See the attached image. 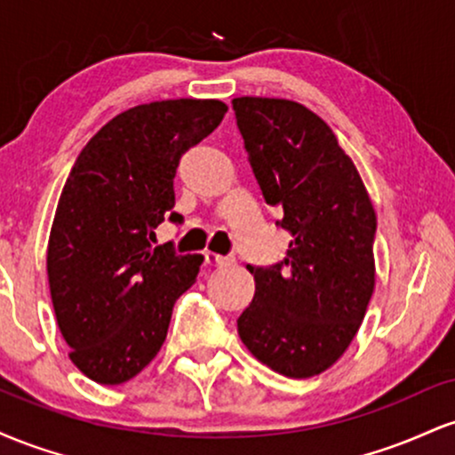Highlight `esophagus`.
I'll list each match as a JSON object with an SVG mask.
<instances>
[{
  "mask_svg": "<svg viewBox=\"0 0 455 455\" xmlns=\"http://www.w3.org/2000/svg\"><path fill=\"white\" fill-rule=\"evenodd\" d=\"M205 263L213 265V267H227V265L235 263V259L233 257H222V254H216V252H212V250H207Z\"/></svg>",
  "mask_w": 455,
  "mask_h": 455,
  "instance_id": "1",
  "label": "esophagus"
}]
</instances>
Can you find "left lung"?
Listing matches in <instances>:
<instances>
[{
    "label": "left lung",
    "instance_id": "1",
    "mask_svg": "<svg viewBox=\"0 0 455 455\" xmlns=\"http://www.w3.org/2000/svg\"><path fill=\"white\" fill-rule=\"evenodd\" d=\"M237 128L265 203L291 235L274 267H252L254 299L237 318L260 363L310 379L342 357L374 293L377 213L331 128L284 98L233 100Z\"/></svg>",
    "mask_w": 455,
    "mask_h": 455
}]
</instances>
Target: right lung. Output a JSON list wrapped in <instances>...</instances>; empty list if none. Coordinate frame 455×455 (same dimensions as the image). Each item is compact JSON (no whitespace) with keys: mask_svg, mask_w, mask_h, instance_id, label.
<instances>
[{"mask_svg":"<svg viewBox=\"0 0 455 455\" xmlns=\"http://www.w3.org/2000/svg\"><path fill=\"white\" fill-rule=\"evenodd\" d=\"M220 100H160L128 108L83 148L68 175L46 248L57 325L72 363L122 385L158 355L177 297L201 254L154 245L173 212L180 158L222 122Z\"/></svg>","mask_w":455,"mask_h":455,"instance_id":"add662e5","label":"right lung"}]
</instances>
